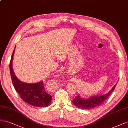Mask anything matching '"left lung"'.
<instances>
[{
	"label": "left lung",
	"instance_id": "1",
	"mask_svg": "<svg viewBox=\"0 0 128 128\" xmlns=\"http://www.w3.org/2000/svg\"><path fill=\"white\" fill-rule=\"evenodd\" d=\"M118 83V82H117ZM117 83L112 87L111 90L106 94L102 96H93L87 98H84L80 97L78 94L72 101L76 107L83 109H90L98 106L107 99L110 94L115 90Z\"/></svg>",
	"mask_w": 128,
	"mask_h": 128
}]
</instances>
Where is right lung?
Masks as SVG:
<instances>
[{
    "label": "right lung",
    "mask_w": 128,
    "mask_h": 128,
    "mask_svg": "<svg viewBox=\"0 0 128 128\" xmlns=\"http://www.w3.org/2000/svg\"><path fill=\"white\" fill-rule=\"evenodd\" d=\"M15 48L10 63V74L14 88L22 100L27 104L37 107H47L50 104L52 97L46 92L43 81L34 84L24 82L18 79L14 74L12 63Z\"/></svg>",
    "instance_id": "right-lung-1"
}]
</instances>
